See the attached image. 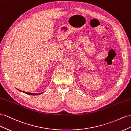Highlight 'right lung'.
<instances>
[{
  "label": "right lung",
  "mask_w": 131,
  "mask_h": 131,
  "mask_svg": "<svg viewBox=\"0 0 131 131\" xmlns=\"http://www.w3.org/2000/svg\"><path fill=\"white\" fill-rule=\"evenodd\" d=\"M16 89H17V88H16ZM17 89L18 91H19L20 92H23V93H25V94H28V95H39V94H42V93H43V92H42V93H29V92H23V91H22L19 90V89Z\"/></svg>",
  "instance_id": "right-lung-1"
}]
</instances>
